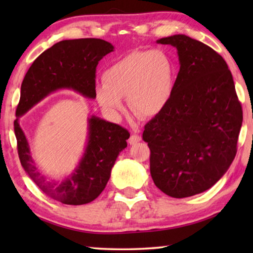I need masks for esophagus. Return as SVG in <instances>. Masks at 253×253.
<instances>
[{
	"instance_id": "34e87169",
	"label": "esophagus",
	"mask_w": 253,
	"mask_h": 253,
	"mask_svg": "<svg viewBox=\"0 0 253 253\" xmlns=\"http://www.w3.org/2000/svg\"><path fill=\"white\" fill-rule=\"evenodd\" d=\"M140 139L142 138H140V136H139V130L136 129L131 132V136H130V138L128 139V143H129L130 145H135L136 143H138Z\"/></svg>"
}]
</instances>
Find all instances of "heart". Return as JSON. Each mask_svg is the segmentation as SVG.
I'll return each mask as SVG.
<instances>
[{
    "label": "heart",
    "mask_w": 253,
    "mask_h": 253,
    "mask_svg": "<svg viewBox=\"0 0 253 253\" xmlns=\"http://www.w3.org/2000/svg\"><path fill=\"white\" fill-rule=\"evenodd\" d=\"M173 87L174 66L168 55L157 50L132 51L107 68L95 92L107 111L121 110L128 95L136 115L152 116L166 105Z\"/></svg>",
    "instance_id": "heart-1"
}]
</instances>
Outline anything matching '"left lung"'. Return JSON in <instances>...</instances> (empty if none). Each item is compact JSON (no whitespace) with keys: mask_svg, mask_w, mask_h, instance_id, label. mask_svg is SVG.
Segmentation results:
<instances>
[{"mask_svg":"<svg viewBox=\"0 0 253 253\" xmlns=\"http://www.w3.org/2000/svg\"><path fill=\"white\" fill-rule=\"evenodd\" d=\"M177 49L179 71L169 101L145 125L155 185L183 199L212 187L237 154L242 108L228 65L209 45L175 34L156 41Z\"/></svg>","mask_w":253,"mask_h":253,"instance_id":"left-lung-1","label":"left lung"}]
</instances>
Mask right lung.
<instances>
[{
    "label": "right lung",
    "mask_w": 253,
    "mask_h": 253,
    "mask_svg": "<svg viewBox=\"0 0 253 253\" xmlns=\"http://www.w3.org/2000/svg\"><path fill=\"white\" fill-rule=\"evenodd\" d=\"M114 45L101 39L63 40L34 60L21 84L14 132L20 162L30 178L49 198L69 205L90 203L104 191L111 169L129 132L99 117L88 118V138L79 164L69 176L57 181L45 177L34 163L19 119L34 106L60 89H69L84 98H96V68Z\"/></svg>",
    "instance_id": "1"
}]
</instances>
